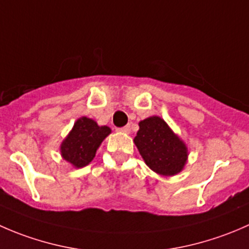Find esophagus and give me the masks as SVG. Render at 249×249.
<instances>
[{
  "instance_id": "1",
  "label": "esophagus",
  "mask_w": 249,
  "mask_h": 249,
  "mask_svg": "<svg viewBox=\"0 0 249 249\" xmlns=\"http://www.w3.org/2000/svg\"><path fill=\"white\" fill-rule=\"evenodd\" d=\"M130 126L129 125H126V126H124V127H120V129H118V131L119 132H122V134H130Z\"/></svg>"
}]
</instances>
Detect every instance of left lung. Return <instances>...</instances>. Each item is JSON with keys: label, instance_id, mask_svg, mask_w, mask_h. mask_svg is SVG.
<instances>
[{"label": "left lung", "instance_id": "8db88e82", "mask_svg": "<svg viewBox=\"0 0 249 249\" xmlns=\"http://www.w3.org/2000/svg\"><path fill=\"white\" fill-rule=\"evenodd\" d=\"M139 126L134 142L145 165L165 177L182 172L188 161V147L169 124L152 115L141 120Z\"/></svg>", "mask_w": 249, "mask_h": 249}]
</instances>
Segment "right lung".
Segmentation results:
<instances>
[{"label": "right lung", "mask_w": 249, "mask_h": 249, "mask_svg": "<svg viewBox=\"0 0 249 249\" xmlns=\"http://www.w3.org/2000/svg\"><path fill=\"white\" fill-rule=\"evenodd\" d=\"M112 132L108 126H100L94 119L80 117L60 144V154L74 169H82L91 162L96 150Z\"/></svg>", "instance_id": "add662e5"}]
</instances>
